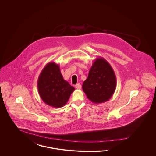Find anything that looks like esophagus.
Segmentation results:
<instances>
[{
  "label": "esophagus",
  "instance_id": "obj_1",
  "mask_svg": "<svg viewBox=\"0 0 156 156\" xmlns=\"http://www.w3.org/2000/svg\"><path fill=\"white\" fill-rule=\"evenodd\" d=\"M75 87L76 89H78V90H80L81 87V86L80 84V83H77L76 85H75Z\"/></svg>",
  "mask_w": 156,
  "mask_h": 156
}]
</instances>
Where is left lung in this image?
<instances>
[{
	"label": "left lung",
	"mask_w": 156,
	"mask_h": 156,
	"mask_svg": "<svg viewBox=\"0 0 156 156\" xmlns=\"http://www.w3.org/2000/svg\"><path fill=\"white\" fill-rule=\"evenodd\" d=\"M116 84V76L112 66L105 59L99 57L93 62L82 88L89 100L98 104L110 99Z\"/></svg>",
	"instance_id": "8db88e82"
}]
</instances>
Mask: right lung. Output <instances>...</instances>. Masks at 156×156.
<instances>
[{
    "instance_id": "1",
    "label": "right lung",
    "mask_w": 156,
    "mask_h": 156,
    "mask_svg": "<svg viewBox=\"0 0 156 156\" xmlns=\"http://www.w3.org/2000/svg\"><path fill=\"white\" fill-rule=\"evenodd\" d=\"M37 90L41 98L46 104L59 108L68 102L75 87L63 79L59 65L49 62L39 76Z\"/></svg>"
}]
</instances>
